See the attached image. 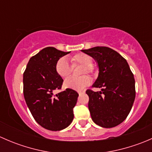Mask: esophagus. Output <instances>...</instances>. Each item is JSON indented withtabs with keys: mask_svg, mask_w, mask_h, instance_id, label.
<instances>
[{
	"mask_svg": "<svg viewBox=\"0 0 152 152\" xmlns=\"http://www.w3.org/2000/svg\"><path fill=\"white\" fill-rule=\"evenodd\" d=\"M78 93H79V95H82V94H84V93H85V90H81V91H79Z\"/></svg>",
	"mask_w": 152,
	"mask_h": 152,
	"instance_id": "esophagus-1",
	"label": "esophagus"
}]
</instances>
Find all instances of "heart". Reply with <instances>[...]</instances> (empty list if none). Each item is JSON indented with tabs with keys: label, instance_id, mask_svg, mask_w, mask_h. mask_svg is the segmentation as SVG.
I'll list each match as a JSON object with an SVG mask.
<instances>
[{
	"label": "heart",
	"instance_id": "b5f03b06",
	"mask_svg": "<svg viewBox=\"0 0 152 152\" xmlns=\"http://www.w3.org/2000/svg\"><path fill=\"white\" fill-rule=\"evenodd\" d=\"M72 62V66L75 67L76 65H82L83 66L81 75H85L86 73H93L94 68L92 65V58L86 53H80L74 55L70 58ZM56 72L60 77H67L71 73V67L65 58L62 57L58 59L56 63ZM91 82L90 77L87 76H83L79 79L70 77L65 79L64 82V87L67 89H71L73 90H82L87 87Z\"/></svg>",
	"mask_w": 152,
	"mask_h": 152
}]
</instances>
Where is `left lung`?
<instances>
[{
    "mask_svg": "<svg viewBox=\"0 0 152 152\" xmlns=\"http://www.w3.org/2000/svg\"><path fill=\"white\" fill-rule=\"evenodd\" d=\"M95 59L99 76L92 87L101 91L87 90L88 108L92 120L104 128H112L124 121L135 99V82L126 60L107 47L82 50Z\"/></svg>",
    "mask_w": 152,
    "mask_h": 152,
    "instance_id": "8db88e82",
    "label": "left lung"
}]
</instances>
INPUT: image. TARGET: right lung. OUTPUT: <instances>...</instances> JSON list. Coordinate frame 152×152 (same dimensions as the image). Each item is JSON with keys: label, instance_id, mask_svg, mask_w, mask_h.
<instances>
[{"label": "right lung", "instance_id": "add662e5", "mask_svg": "<svg viewBox=\"0 0 152 152\" xmlns=\"http://www.w3.org/2000/svg\"><path fill=\"white\" fill-rule=\"evenodd\" d=\"M47 47L29 59L23 73V95L32 116L46 129L59 131L73 120V109L79 94L71 89L53 94L61 89L63 79L56 72L58 59L70 53Z\"/></svg>", "mask_w": 152, "mask_h": 152}]
</instances>
